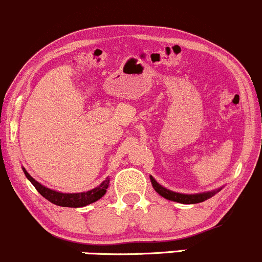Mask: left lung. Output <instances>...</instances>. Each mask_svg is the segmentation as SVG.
<instances>
[{
	"instance_id": "left-lung-1",
	"label": "left lung",
	"mask_w": 262,
	"mask_h": 262,
	"mask_svg": "<svg viewBox=\"0 0 262 262\" xmlns=\"http://www.w3.org/2000/svg\"><path fill=\"white\" fill-rule=\"evenodd\" d=\"M149 179H151L152 186H154L155 190L158 193V194L162 195L163 198L168 199V201L182 203V204H195V203L204 202V201H207V199L211 198L214 194H216V193L220 190V189H216V190H211V192L196 193V194H183V193L172 192V190L162 187L160 183H157V181H156L152 176H149Z\"/></svg>"
}]
</instances>
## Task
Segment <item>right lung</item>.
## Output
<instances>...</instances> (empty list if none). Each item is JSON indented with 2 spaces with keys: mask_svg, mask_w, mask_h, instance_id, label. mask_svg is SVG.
<instances>
[{
  "mask_svg": "<svg viewBox=\"0 0 262 262\" xmlns=\"http://www.w3.org/2000/svg\"><path fill=\"white\" fill-rule=\"evenodd\" d=\"M26 177L28 178V181L33 184L34 188L40 193V195H43L47 201H49L53 204L60 205V207H70V208H79V207H85L88 204H92V203L99 201L102 195L106 193V189L110 183V179L106 178L99 187L94 188L92 190H88V192H81V193H61L57 192V190H53L51 188L44 187L43 184H40L39 182H37L36 179L32 178L31 174L23 168Z\"/></svg>",
  "mask_w": 262,
  "mask_h": 262,
  "instance_id": "1",
  "label": "right lung"
}]
</instances>
